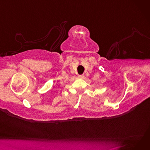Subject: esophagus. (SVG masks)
Wrapping results in <instances>:
<instances>
[{
  "instance_id": "obj_1",
  "label": "esophagus",
  "mask_w": 150,
  "mask_h": 150,
  "mask_svg": "<svg viewBox=\"0 0 150 150\" xmlns=\"http://www.w3.org/2000/svg\"><path fill=\"white\" fill-rule=\"evenodd\" d=\"M79 78H81V79H84V75H79Z\"/></svg>"
}]
</instances>
